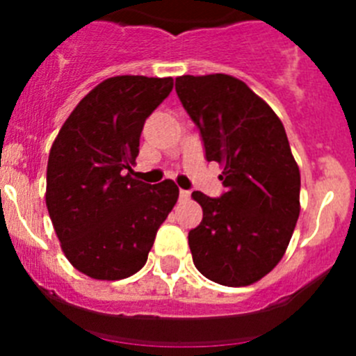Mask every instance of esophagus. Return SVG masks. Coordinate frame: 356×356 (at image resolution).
<instances>
[{"instance_id":"obj_1","label":"esophagus","mask_w":356,"mask_h":356,"mask_svg":"<svg viewBox=\"0 0 356 356\" xmlns=\"http://www.w3.org/2000/svg\"><path fill=\"white\" fill-rule=\"evenodd\" d=\"M191 200V193L188 191H180V201H188Z\"/></svg>"}]
</instances>
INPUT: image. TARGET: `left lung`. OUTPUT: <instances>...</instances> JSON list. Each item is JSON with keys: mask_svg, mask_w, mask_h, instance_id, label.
Returning a JSON list of instances; mask_svg holds the SVG:
<instances>
[{"mask_svg": "<svg viewBox=\"0 0 356 356\" xmlns=\"http://www.w3.org/2000/svg\"><path fill=\"white\" fill-rule=\"evenodd\" d=\"M176 94L200 128L221 197L194 191L203 221L188 232L197 271L226 287H246L284 259L300 217V168L275 110L229 74L176 78Z\"/></svg>", "mask_w": 356, "mask_h": 356, "instance_id": "8db88e82", "label": "left lung"}]
</instances>
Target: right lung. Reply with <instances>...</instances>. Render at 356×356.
Instances as JSON below:
<instances>
[{
  "mask_svg": "<svg viewBox=\"0 0 356 356\" xmlns=\"http://www.w3.org/2000/svg\"><path fill=\"white\" fill-rule=\"evenodd\" d=\"M171 90V76L106 78L53 140L46 207L65 259L90 278L114 282L143 269L178 201L172 180L149 185L131 171L144 121Z\"/></svg>",
  "mask_w": 356,
  "mask_h": 356,
  "instance_id": "obj_1",
  "label": "right lung"
}]
</instances>
